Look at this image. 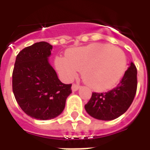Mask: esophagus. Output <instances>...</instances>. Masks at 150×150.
<instances>
[{
	"instance_id": "34e87169",
	"label": "esophagus",
	"mask_w": 150,
	"mask_h": 150,
	"mask_svg": "<svg viewBox=\"0 0 150 150\" xmlns=\"http://www.w3.org/2000/svg\"><path fill=\"white\" fill-rule=\"evenodd\" d=\"M80 88V86L78 84H72V87H71V90L72 91H78L79 89Z\"/></svg>"
}]
</instances>
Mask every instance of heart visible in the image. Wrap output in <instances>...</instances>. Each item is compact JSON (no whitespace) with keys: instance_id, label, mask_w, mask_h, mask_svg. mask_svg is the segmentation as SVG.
<instances>
[{"instance_id":"b5f03b06","label":"heart","mask_w":150,"mask_h":150,"mask_svg":"<svg viewBox=\"0 0 150 150\" xmlns=\"http://www.w3.org/2000/svg\"><path fill=\"white\" fill-rule=\"evenodd\" d=\"M54 63L66 79L71 80L83 71V79L90 88L104 91L119 83L125 72L127 60L122 50L96 42L70 50L66 58H57Z\"/></svg>"}]
</instances>
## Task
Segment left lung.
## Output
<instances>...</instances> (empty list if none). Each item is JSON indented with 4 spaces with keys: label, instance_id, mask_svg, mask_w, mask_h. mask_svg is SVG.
I'll use <instances>...</instances> for the list:
<instances>
[{
    "label": "left lung",
    "instance_id": "1",
    "mask_svg": "<svg viewBox=\"0 0 150 150\" xmlns=\"http://www.w3.org/2000/svg\"><path fill=\"white\" fill-rule=\"evenodd\" d=\"M137 68L130 62L122 79L112 90L105 93L93 92L84 106L86 112L95 119L112 120L128 110L135 97L137 79Z\"/></svg>",
    "mask_w": 150,
    "mask_h": 150
}]
</instances>
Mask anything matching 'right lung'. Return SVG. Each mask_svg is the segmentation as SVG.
Returning <instances> with one entry per match:
<instances>
[{"label":"right lung","instance_id":"obj_1","mask_svg":"<svg viewBox=\"0 0 150 150\" xmlns=\"http://www.w3.org/2000/svg\"><path fill=\"white\" fill-rule=\"evenodd\" d=\"M53 46L40 42L19 52L13 71V91L19 106L32 118L46 120L59 116L71 93L50 64Z\"/></svg>","mask_w":150,"mask_h":150}]
</instances>
